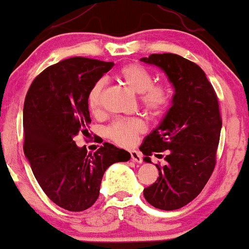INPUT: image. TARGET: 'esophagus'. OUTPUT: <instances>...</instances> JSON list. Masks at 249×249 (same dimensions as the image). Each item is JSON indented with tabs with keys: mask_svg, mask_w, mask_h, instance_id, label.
<instances>
[{
	"mask_svg": "<svg viewBox=\"0 0 249 249\" xmlns=\"http://www.w3.org/2000/svg\"><path fill=\"white\" fill-rule=\"evenodd\" d=\"M130 156H131V160L133 162H138V163H141L142 162V155H141V153H138V151L136 150H132L130 151Z\"/></svg>",
	"mask_w": 249,
	"mask_h": 249,
	"instance_id": "1",
	"label": "esophagus"
}]
</instances>
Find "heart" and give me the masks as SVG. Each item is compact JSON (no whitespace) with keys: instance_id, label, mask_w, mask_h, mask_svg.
I'll list each match as a JSON object with an SVG mask.
<instances>
[{"instance_id":"obj_1","label":"heart","mask_w":249,"mask_h":249,"mask_svg":"<svg viewBox=\"0 0 249 249\" xmlns=\"http://www.w3.org/2000/svg\"><path fill=\"white\" fill-rule=\"evenodd\" d=\"M118 77L130 89L138 93V100L142 107L151 114H160L167 108L171 101V91L167 85L153 82L150 72L137 63L124 65L118 72ZM105 80H98L88 93V107L94 116L103 113ZM146 126L140 118H120L116 119L106 129L107 137L120 146L129 148L136 144Z\"/></svg>"}]
</instances>
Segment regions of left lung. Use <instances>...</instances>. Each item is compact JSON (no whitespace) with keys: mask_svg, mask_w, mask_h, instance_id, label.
I'll return each instance as SVG.
<instances>
[{"mask_svg":"<svg viewBox=\"0 0 249 249\" xmlns=\"http://www.w3.org/2000/svg\"><path fill=\"white\" fill-rule=\"evenodd\" d=\"M142 62L161 68L174 86L173 106L149 136L141 151H166V164L143 195L161 210H178L201 192L216 166L222 117L217 94L199 65L174 53H153Z\"/></svg>","mask_w":249,"mask_h":249,"instance_id":"obj_1","label":"left lung"}]
</instances>
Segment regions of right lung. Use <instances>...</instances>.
Wrapping results in <instances>:
<instances>
[{
    "label": "right lung",
    "instance_id": "obj_1",
    "mask_svg": "<svg viewBox=\"0 0 249 249\" xmlns=\"http://www.w3.org/2000/svg\"><path fill=\"white\" fill-rule=\"evenodd\" d=\"M113 62L71 57L35 78L23 104V153L41 190L68 211H83L99 197L104 173L130 154L105 142L94 154L74 141L91 122L88 93Z\"/></svg>",
    "mask_w": 249,
    "mask_h": 249
}]
</instances>
